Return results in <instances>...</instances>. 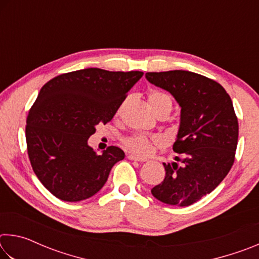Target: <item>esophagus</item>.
<instances>
[{"mask_svg":"<svg viewBox=\"0 0 259 259\" xmlns=\"http://www.w3.org/2000/svg\"><path fill=\"white\" fill-rule=\"evenodd\" d=\"M128 159L129 160H133V161H139V162H144V161L147 160L146 157H142V156H138V155H136V154H129L128 155Z\"/></svg>","mask_w":259,"mask_h":259,"instance_id":"obj_1","label":"esophagus"}]
</instances>
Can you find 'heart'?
<instances>
[{
    "mask_svg": "<svg viewBox=\"0 0 259 259\" xmlns=\"http://www.w3.org/2000/svg\"><path fill=\"white\" fill-rule=\"evenodd\" d=\"M148 104L152 108V111L157 114L161 111H169L172 109V99L170 96L161 90H152L147 96ZM161 143V138L159 136H148L145 135H135L124 140L125 146L129 150L134 151L138 154H150L152 148L154 145H159Z\"/></svg>",
    "mask_w": 259,
    "mask_h": 259,
    "instance_id": "heart-1",
    "label": "heart"
}]
</instances>
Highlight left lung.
I'll list each match as a JSON object with an SVG mask.
<instances>
[{
    "instance_id": "1",
    "label": "left lung",
    "mask_w": 259,
    "mask_h": 259,
    "mask_svg": "<svg viewBox=\"0 0 259 259\" xmlns=\"http://www.w3.org/2000/svg\"><path fill=\"white\" fill-rule=\"evenodd\" d=\"M147 81L174 96L181 122L174 152L163 163V182L152 188L166 204L187 207L211 193L229 174L238 145L239 124L231 97L216 81L188 71L146 73Z\"/></svg>"
}]
</instances>
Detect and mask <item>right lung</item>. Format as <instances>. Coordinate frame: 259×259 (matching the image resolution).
Here are the masks:
<instances>
[{
  "label": "right lung",
  "instance_id": "obj_1",
  "mask_svg": "<svg viewBox=\"0 0 259 259\" xmlns=\"http://www.w3.org/2000/svg\"><path fill=\"white\" fill-rule=\"evenodd\" d=\"M143 72L84 68L61 74L42 87L30 108L26 142L30 164L56 198L89 199L102 190L124 152L109 146L97 154L88 145L96 125L106 124Z\"/></svg>",
  "mask_w": 259,
  "mask_h": 259
}]
</instances>
